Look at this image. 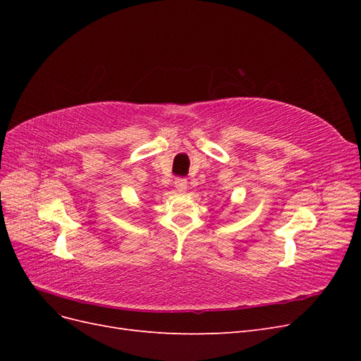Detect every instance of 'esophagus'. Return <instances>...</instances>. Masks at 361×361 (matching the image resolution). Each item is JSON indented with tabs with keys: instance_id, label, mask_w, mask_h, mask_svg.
I'll return each mask as SVG.
<instances>
[{
	"instance_id": "obj_1",
	"label": "esophagus",
	"mask_w": 361,
	"mask_h": 361,
	"mask_svg": "<svg viewBox=\"0 0 361 361\" xmlns=\"http://www.w3.org/2000/svg\"><path fill=\"white\" fill-rule=\"evenodd\" d=\"M174 188H176L179 192H185V191H187V190H188V182H187V179L179 178V179L174 180Z\"/></svg>"
}]
</instances>
